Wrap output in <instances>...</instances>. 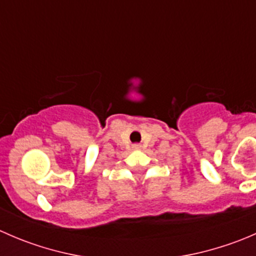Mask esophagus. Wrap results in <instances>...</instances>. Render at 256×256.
<instances>
[{"label": "esophagus", "instance_id": "34e87169", "mask_svg": "<svg viewBox=\"0 0 256 256\" xmlns=\"http://www.w3.org/2000/svg\"><path fill=\"white\" fill-rule=\"evenodd\" d=\"M132 148H134V150H140V148H141V144H132Z\"/></svg>", "mask_w": 256, "mask_h": 256}]
</instances>
